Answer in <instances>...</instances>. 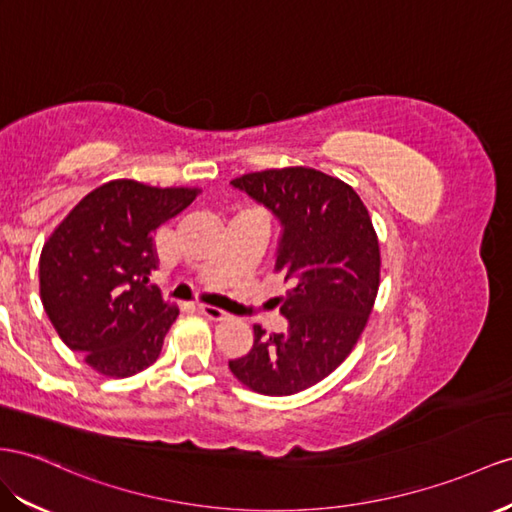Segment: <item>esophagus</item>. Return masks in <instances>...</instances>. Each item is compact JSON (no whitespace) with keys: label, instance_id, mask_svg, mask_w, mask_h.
I'll use <instances>...</instances> for the list:
<instances>
[{"label":"esophagus","instance_id":"1","mask_svg":"<svg viewBox=\"0 0 512 512\" xmlns=\"http://www.w3.org/2000/svg\"><path fill=\"white\" fill-rule=\"evenodd\" d=\"M199 311L203 313L205 318L216 320V322H222V320L229 318V313H225V311L218 309V307H212V305H199Z\"/></svg>","mask_w":512,"mask_h":512}]
</instances>
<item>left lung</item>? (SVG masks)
Returning <instances> with one entry per match:
<instances>
[{
	"label": "left lung",
	"mask_w": 512,
	"mask_h": 512,
	"mask_svg": "<svg viewBox=\"0 0 512 512\" xmlns=\"http://www.w3.org/2000/svg\"><path fill=\"white\" fill-rule=\"evenodd\" d=\"M231 186L279 218L274 268L292 287L279 298L287 331L255 326L253 348L229 368L248 389L292 396L329 376L368 324L381 283L376 231L359 194L316 168H270Z\"/></svg>",
	"instance_id": "1"
}]
</instances>
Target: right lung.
<instances>
[{"label": "right lung", "mask_w": 512, "mask_h": 512, "mask_svg": "<svg viewBox=\"0 0 512 512\" xmlns=\"http://www.w3.org/2000/svg\"><path fill=\"white\" fill-rule=\"evenodd\" d=\"M196 194L114 179L86 194L45 242L38 261L45 313L99 374L134 376L160 357L179 309L149 283L153 233Z\"/></svg>", "instance_id": "add662e5"}]
</instances>
